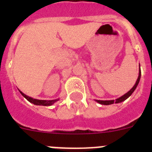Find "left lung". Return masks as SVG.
Wrapping results in <instances>:
<instances>
[{"label": "left lung", "instance_id": "obj_1", "mask_svg": "<svg viewBox=\"0 0 152 152\" xmlns=\"http://www.w3.org/2000/svg\"><path fill=\"white\" fill-rule=\"evenodd\" d=\"M140 78H141V70H140V64H139V77H138V79H137L135 85L132 87V88L130 91H129L128 92L126 93V94H125L124 95H123V96H120V97L117 98V99H116V100H95V101H96L97 103H100V104H102V105H110V104H113V103H121V102L124 101V100H126L127 98L129 97V96L132 95V93L135 91V90L136 89L137 86H138V84H139V80H140Z\"/></svg>", "mask_w": 152, "mask_h": 152}]
</instances>
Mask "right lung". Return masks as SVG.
<instances>
[{"instance_id":"add662e5","label":"right lung","mask_w":152,"mask_h":152,"mask_svg":"<svg viewBox=\"0 0 152 152\" xmlns=\"http://www.w3.org/2000/svg\"><path fill=\"white\" fill-rule=\"evenodd\" d=\"M20 93L21 94L24 96V97L26 98V100H28L30 103H33L34 105H39V106H52V104H54L56 102H57L58 100H59V99L58 98V99H56V100H37V99H34V98L31 97V96H27V95L24 94L23 93L22 91H20L19 90Z\"/></svg>"}]
</instances>
